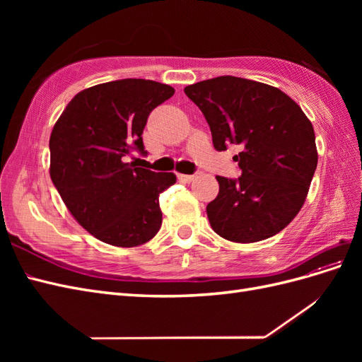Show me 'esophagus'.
Instances as JSON below:
<instances>
[{"label":"esophagus","instance_id":"1","mask_svg":"<svg viewBox=\"0 0 362 362\" xmlns=\"http://www.w3.org/2000/svg\"><path fill=\"white\" fill-rule=\"evenodd\" d=\"M194 178H196V175H185V173L178 175V180L181 182H192Z\"/></svg>","mask_w":362,"mask_h":362}]
</instances>
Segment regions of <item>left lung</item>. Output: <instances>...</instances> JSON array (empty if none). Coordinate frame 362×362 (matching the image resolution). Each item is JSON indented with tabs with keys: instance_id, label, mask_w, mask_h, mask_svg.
Here are the masks:
<instances>
[{
	"instance_id": "1",
	"label": "left lung",
	"mask_w": 362,
	"mask_h": 362,
	"mask_svg": "<svg viewBox=\"0 0 362 362\" xmlns=\"http://www.w3.org/2000/svg\"><path fill=\"white\" fill-rule=\"evenodd\" d=\"M213 145H238L242 177H216L218 194L206 205L214 233L254 243L282 231L300 211L317 168L314 128L288 95L264 83L223 75L187 86Z\"/></svg>"
}]
</instances>
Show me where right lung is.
Masks as SVG:
<instances>
[{
    "instance_id": "obj_1",
    "label": "right lung",
    "mask_w": 362,
    "mask_h": 362,
    "mask_svg": "<svg viewBox=\"0 0 362 362\" xmlns=\"http://www.w3.org/2000/svg\"><path fill=\"white\" fill-rule=\"evenodd\" d=\"M175 93L168 84L125 78L76 93L49 137V175L64 205L87 233L119 247L140 246L161 226L160 193L177 182L172 172L128 163L146 154L149 113Z\"/></svg>"
}]
</instances>
